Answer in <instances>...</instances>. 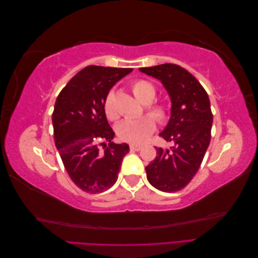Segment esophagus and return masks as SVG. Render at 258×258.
<instances>
[{
	"instance_id": "obj_1",
	"label": "esophagus",
	"mask_w": 258,
	"mask_h": 258,
	"mask_svg": "<svg viewBox=\"0 0 258 258\" xmlns=\"http://www.w3.org/2000/svg\"><path fill=\"white\" fill-rule=\"evenodd\" d=\"M141 148H142V146H140V145H135V144H131L130 145V150L131 151H135V152L141 151Z\"/></svg>"
}]
</instances>
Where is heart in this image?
I'll return each instance as SVG.
<instances>
[{"instance_id": "obj_1", "label": "heart", "mask_w": 258, "mask_h": 258, "mask_svg": "<svg viewBox=\"0 0 258 258\" xmlns=\"http://www.w3.org/2000/svg\"><path fill=\"white\" fill-rule=\"evenodd\" d=\"M131 90L136 98L145 103L146 112L151 115H144L134 119H126L117 126V135L123 142L140 145L150 138L156 129V121L165 124L170 118V107L163 101L154 100L156 97L155 86L146 80H136L131 84ZM103 111L110 120L118 119V111L116 107L115 92L110 90L103 101ZM154 118L153 119L152 117Z\"/></svg>"}]
</instances>
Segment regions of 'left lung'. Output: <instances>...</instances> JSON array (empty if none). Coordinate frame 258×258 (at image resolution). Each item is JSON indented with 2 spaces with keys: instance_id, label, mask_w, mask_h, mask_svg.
Returning <instances> with one entry per match:
<instances>
[{
  "instance_id": "obj_1",
  "label": "left lung",
  "mask_w": 258,
  "mask_h": 258,
  "mask_svg": "<svg viewBox=\"0 0 258 258\" xmlns=\"http://www.w3.org/2000/svg\"><path fill=\"white\" fill-rule=\"evenodd\" d=\"M140 71L158 79L172 101L170 121L159 136L173 142V146L170 151L155 147L157 155L146 166V176L155 188L178 191L196 175L209 147L213 122L210 99L196 77L177 64L141 68Z\"/></svg>"
}]
</instances>
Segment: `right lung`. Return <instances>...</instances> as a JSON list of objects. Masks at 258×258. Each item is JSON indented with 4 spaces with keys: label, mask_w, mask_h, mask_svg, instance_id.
Here are the masks:
<instances>
[{
    "label": "right lung",
    "mask_w": 258,
    "mask_h": 258,
    "mask_svg": "<svg viewBox=\"0 0 258 258\" xmlns=\"http://www.w3.org/2000/svg\"><path fill=\"white\" fill-rule=\"evenodd\" d=\"M132 69L88 66L57 97L52 112L54 144L69 176L89 194L116 183L129 145L112 142L115 132L103 111L106 93Z\"/></svg>",
    "instance_id": "add662e5"
}]
</instances>
